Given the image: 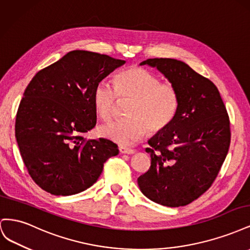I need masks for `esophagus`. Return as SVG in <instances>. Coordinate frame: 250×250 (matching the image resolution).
I'll return each instance as SVG.
<instances>
[{
    "mask_svg": "<svg viewBox=\"0 0 250 250\" xmlns=\"http://www.w3.org/2000/svg\"><path fill=\"white\" fill-rule=\"evenodd\" d=\"M119 150L121 153L123 154H133L135 152V150L132 148H127V147H123V146H120Z\"/></svg>",
    "mask_w": 250,
    "mask_h": 250,
    "instance_id": "34e87169",
    "label": "esophagus"
}]
</instances>
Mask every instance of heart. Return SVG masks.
I'll list each match as a JSON object with an SVG mask.
<instances>
[{"label": "heart", "mask_w": 250, "mask_h": 250, "mask_svg": "<svg viewBox=\"0 0 250 250\" xmlns=\"http://www.w3.org/2000/svg\"><path fill=\"white\" fill-rule=\"evenodd\" d=\"M119 99L130 101L128 118L100 127L99 133L120 145H130L149 131L160 133L175 119L180 96L177 87L162 82L156 75L140 66L120 72L115 86L106 81L98 82L93 90V103L101 119L108 121L116 115Z\"/></svg>", "instance_id": "b5f03b06"}]
</instances>
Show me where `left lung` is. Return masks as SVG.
Returning a JSON list of instances; mask_svg holds the SVG:
<instances>
[{"label": "left lung", "instance_id": "obj_1", "mask_svg": "<svg viewBox=\"0 0 250 250\" xmlns=\"http://www.w3.org/2000/svg\"><path fill=\"white\" fill-rule=\"evenodd\" d=\"M175 85L180 105L172 124L151 139L149 170L138 178L147 198L170 208L184 207L213 185L230 145V122L217 86L187 63L151 58Z\"/></svg>", "mask_w": 250, "mask_h": 250}]
</instances>
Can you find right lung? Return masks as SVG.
<instances>
[{
	"instance_id": "add662e5",
	"label": "right lung",
	"mask_w": 250,
	"mask_h": 250,
	"mask_svg": "<svg viewBox=\"0 0 250 250\" xmlns=\"http://www.w3.org/2000/svg\"><path fill=\"white\" fill-rule=\"evenodd\" d=\"M124 60L76 50L37 72L25 89L16 119V138L28 173L46 192L78 194L92 187L104 163L119 153L106 139L83 133L96 126L93 90Z\"/></svg>"
}]
</instances>
